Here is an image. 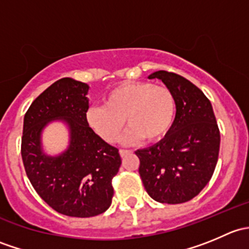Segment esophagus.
<instances>
[{"instance_id": "obj_1", "label": "esophagus", "mask_w": 249, "mask_h": 249, "mask_svg": "<svg viewBox=\"0 0 249 249\" xmlns=\"http://www.w3.org/2000/svg\"><path fill=\"white\" fill-rule=\"evenodd\" d=\"M130 153V150H127V149H120L119 150V154H120V157L122 158H124L125 155H127Z\"/></svg>"}]
</instances>
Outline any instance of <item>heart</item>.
<instances>
[{
	"mask_svg": "<svg viewBox=\"0 0 249 249\" xmlns=\"http://www.w3.org/2000/svg\"><path fill=\"white\" fill-rule=\"evenodd\" d=\"M176 114V101L166 87L150 82L123 83L112 89L104 100V106L87 110L88 125L106 142L119 136L124 119L129 130L125 142L142 139L157 142L171 130Z\"/></svg>",
	"mask_w": 249,
	"mask_h": 249,
	"instance_id": "obj_1",
	"label": "heart"
}]
</instances>
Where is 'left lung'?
<instances>
[{"label": "left lung", "instance_id": "1", "mask_svg": "<svg viewBox=\"0 0 249 249\" xmlns=\"http://www.w3.org/2000/svg\"><path fill=\"white\" fill-rule=\"evenodd\" d=\"M172 91L176 117L169 134L157 144L136 150L139 172L148 195L161 203H183L196 196L214 172L220 134L205 94L179 74L157 71Z\"/></svg>", "mask_w": 249, "mask_h": 249}]
</instances>
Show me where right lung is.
I'll return each instance as SVG.
<instances>
[{"mask_svg": "<svg viewBox=\"0 0 249 249\" xmlns=\"http://www.w3.org/2000/svg\"><path fill=\"white\" fill-rule=\"evenodd\" d=\"M89 85L72 78L53 83L24 117L21 157L37 194L53 210L69 217L101 214L112 203V179L119 171V150L92 131L87 122ZM62 120L70 130L68 149L56 157L41 149L48 122Z\"/></svg>", "mask_w": 249, "mask_h": 249, "instance_id": "1", "label": "right lung"}]
</instances>
